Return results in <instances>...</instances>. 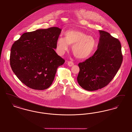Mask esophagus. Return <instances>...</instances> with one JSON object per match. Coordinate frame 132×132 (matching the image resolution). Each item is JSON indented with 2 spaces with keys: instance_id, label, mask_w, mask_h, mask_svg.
Listing matches in <instances>:
<instances>
[{
  "instance_id": "obj_1",
  "label": "esophagus",
  "mask_w": 132,
  "mask_h": 132,
  "mask_svg": "<svg viewBox=\"0 0 132 132\" xmlns=\"http://www.w3.org/2000/svg\"><path fill=\"white\" fill-rule=\"evenodd\" d=\"M68 65L70 66V67H71V66H72L73 65H74V63H73L72 61H68Z\"/></svg>"
}]
</instances>
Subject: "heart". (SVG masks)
I'll return each mask as SVG.
<instances>
[{
    "instance_id": "heart-1",
    "label": "heart",
    "mask_w": 132,
    "mask_h": 132,
    "mask_svg": "<svg viewBox=\"0 0 132 132\" xmlns=\"http://www.w3.org/2000/svg\"><path fill=\"white\" fill-rule=\"evenodd\" d=\"M65 37H60L56 42L57 50L62 55L72 45V51L76 57L84 59L89 56L94 50L96 42L94 38L82 31L69 30L65 32Z\"/></svg>"
}]
</instances>
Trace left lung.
Wrapping results in <instances>:
<instances>
[{
  "mask_svg": "<svg viewBox=\"0 0 132 132\" xmlns=\"http://www.w3.org/2000/svg\"><path fill=\"white\" fill-rule=\"evenodd\" d=\"M100 38L94 54L79 63L77 81L84 89L93 91L102 88L112 81L123 61L119 40L106 31L100 30Z\"/></svg>",
  "mask_w": 132,
  "mask_h": 132,
  "instance_id": "obj_1",
  "label": "left lung"
}]
</instances>
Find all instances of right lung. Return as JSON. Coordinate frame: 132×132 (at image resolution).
I'll use <instances>...</instances> for the list:
<instances>
[{"instance_id":"add662e5","label":"right lung","mask_w":132,"mask_h":132,"mask_svg":"<svg viewBox=\"0 0 132 132\" xmlns=\"http://www.w3.org/2000/svg\"><path fill=\"white\" fill-rule=\"evenodd\" d=\"M61 31L51 27L25 32L13 44L10 66L26 86L44 90L51 85L57 68L65 62L54 50Z\"/></svg>"}]
</instances>
